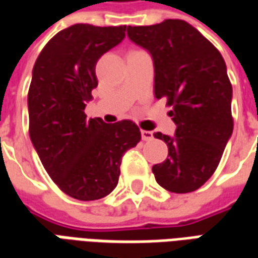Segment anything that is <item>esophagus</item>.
Segmentation results:
<instances>
[{
	"mask_svg": "<svg viewBox=\"0 0 258 258\" xmlns=\"http://www.w3.org/2000/svg\"><path fill=\"white\" fill-rule=\"evenodd\" d=\"M141 135H142V140L144 141L153 140V133H152V131H145V130H142V131H141Z\"/></svg>",
	"mask_w": 258,
	"mask_h": 258,
	"instance_id": "1",
	"label": "esophagus"
}]
</instances>
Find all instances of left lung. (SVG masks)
<instances>
[{
  "mask_svg": "<svg viewBox=\"0 0 258 258\" xmlns=\"http://www.w3.org/2000/svg\"><path fill=\"white\" fill-rule=\"evenodd\" d=\"M131 41L149 52L155 95L173 106V137L156 133L168 156L152 171L157 184L175 194L199 189L216 171L232 135V85L227 64L213 44L184 20L128 26Z\"/></svg>",
  "mask_w": 258,
  "mask_h": 258,
  "instance_id": "left-lung-1",
  "label": "left lung"
}]
</instances>
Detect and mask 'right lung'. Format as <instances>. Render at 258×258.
<instances>
[{"mask_svg":"<svg viewBox=\"0 0 258 258\" xmlns=\"http://www.w3.org/2000/svg\"><path fill=\"white\" fill-rule=\"evenodd\" d=\"M125 26L73 25L38 55L27 95L30 140L49 177L64 194L96 200L118 182L124 153L141 141L131 120L87 118L85 103L98 85L95 66L125 37Z\"/></svg>","mask_w":258,"mask_h":258,"instance_id":"obj_1","label":"right lung"}]
</instances>
